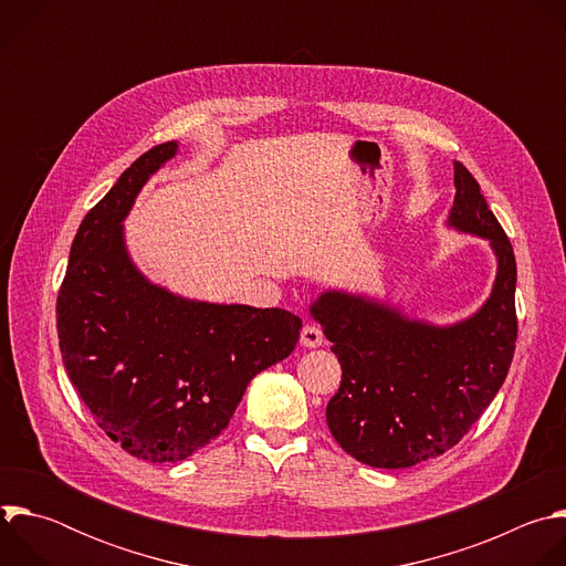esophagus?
I'll return each instance as SVG.
<instances>
[{"mask_svg":"<svg viewBox=\"0 0 566 566\" xmlns=\"http://www.w3.org/2000/svg\"><path fill=\"white\" fill-rule=\"evenodd\" d=\"M300 345L306 349H315L322 345V332L315 325H304L300 332Z\"/></svg>","mask_w":566,"mask_h":566,"instance_id":"1","label":"esophagus"}]
</instances>
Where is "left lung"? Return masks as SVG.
<instances>
[{
    "mask_svg": "<svg viewBox=\"0 0 566 566\" xmlns=\"http://www.w3.org/2000/svg\"><path fill=\"white\" fill-rule=\"evenodd\" d=\"M446 226L489 239L497 275L472 315L434 325L378 297L322 291L308 306L343 367L327 406L340 448L371 468H410L457 446L506 380L515 340L513 247L474 177L454 160Z\"/></svg>",
    "mask_w": 566,
    "mask_h": 566,
    "instance_id": "8db88e82",
    "label": "left lung"
}]
</instances>
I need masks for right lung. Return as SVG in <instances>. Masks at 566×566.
Returning <instances> with one entry per match:
<instances>
[{
	"instance_id": "add662e5",
	"label": "right lung",
	"mask_w": 566,
	"mask_h": 566,
	"mask_svg": "<svg viewBox=\"0 0 566 566\" xmlns=\"http://www.w3.org/2000/svg\"><path fill=\"white\" fill-rule=\"evenodd\" d=\"M179 151L138 156L80 223L57 295L64 369L105 434L129 454L184 461L230 423L260 371L297 345L284 308L217 304L149 282L125 244L138 192Z\"/></svg>"
}]
</instances>
